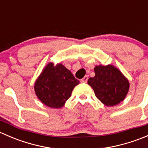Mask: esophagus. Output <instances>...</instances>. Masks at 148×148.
Masks as SVG:
<instances>
[{"instance_id": "obj_1", "label": "esophagus", "mask_w": 148, "mask_h": 148, "mask_svg": "<svg viewBox=\"0 0 148 148\" xmlns=\"http://www.w3.org/2000/svg\"><path fill=\"white\" fill-rule=\"evenodd\" d=\"M87 80H88V76L86 75L84 77L83 79H82L81 82H83V83H86V82H87Z\"/></svg>"}]
</instances>
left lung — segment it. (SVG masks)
<instances>
[{
	"label": "left lung",
	"instance_id": "obj_1",
	"mask_svg": "<svg viewBox=\"0 0 148 148\" xmlns=\"http://www.w3.org/2000/svg\"><path fill=\"white\" fill-rule=\"evenodd\" d=\"M95 76L88 79L95 96L107 107L115 106L125 99L130 89V82L120 70L114 66H96Z\"/></svg>",
	"mask_w": 148,
	"mask_h": 148
}]
</instances>
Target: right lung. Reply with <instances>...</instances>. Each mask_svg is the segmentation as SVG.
<instances>
[{"label":"right lung","mask_w":148,"mask_h":148,"mask_svg":"<svg viewBox=\"0 0 148 148\" xmlns=\"http://www.w3.org/2000/svg\"><path fill=\"white\" fill-rule=\"evenodd\" d=\"M79 84V81L62 64L54 65L50 62L36 80L34 91L43 104L51 108L59 109L64 107Z\"/></svg>","instance_id":"obj_1"}]
</instances>
